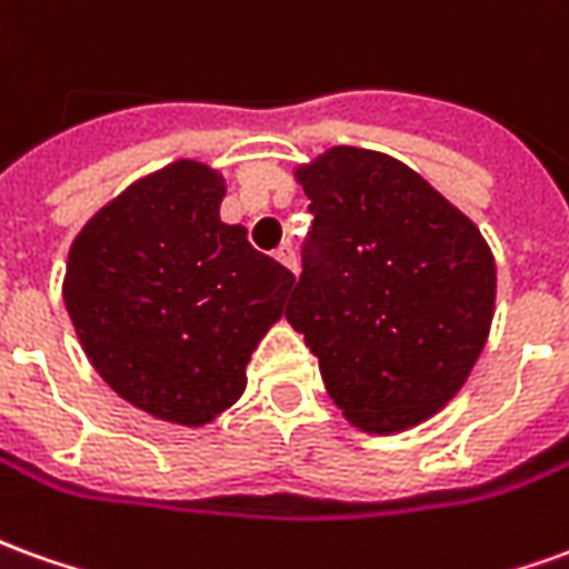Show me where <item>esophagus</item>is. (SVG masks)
<instances>
[{
    "label": "esophagus",
    "mask_w": 569,
    "mask_h": 569,
    "mask_svg": "<svg viewBox=\"0 0 569 569\" xmlns=\"http://www.w3.org/2000/svg\"><path fill=\"white\" fill-rule=\"evenodd\" d=\"M273 258H277V261H280V264H286V268H289V271H292V273L298 271L296 249H292V246H289V243L280 246V249H277V252H273Z\"/></svg>",
    "instance_id": "obj_1"
}]
</instances>
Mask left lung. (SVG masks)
I'll use <instances>...</instances> for the list:
<instances>
[{"label": "left lung", "instance_id": "1", "mask_svg": "<svg viewBox=\"0 0 569 569\" xmlns=\"http://www.w3.org/2000/svg\"><path fill=\"white\" fill-rule=\"evenodd\" d=\"M311 230L286 320L363 431L435 416L490 332L496 264L480 230L403 162L332 147L298 169Z\"/></svg>", "mask_w": 569, "mask_h": 569}]
</instances>
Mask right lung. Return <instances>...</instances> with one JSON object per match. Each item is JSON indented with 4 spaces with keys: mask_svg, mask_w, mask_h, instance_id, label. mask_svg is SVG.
<instances>
[{
    "mask_svg": "<svg viewBox=\"0 0 569 569\" xmlns=\"http://www.w3.org/2000/svg\"><path fill=\"white\" fill-rule=\"evenodd\" d=\"M221 174L172 162L82 228L63 305L101 379L138 409L206 425L237 403L246 363L296 277L224 224Z\"/></svg>",
    "mask_w": 569,
    "mask_h": 569,
    "instance_id": "1",
    "label": "right lung"
}]
</instances>
